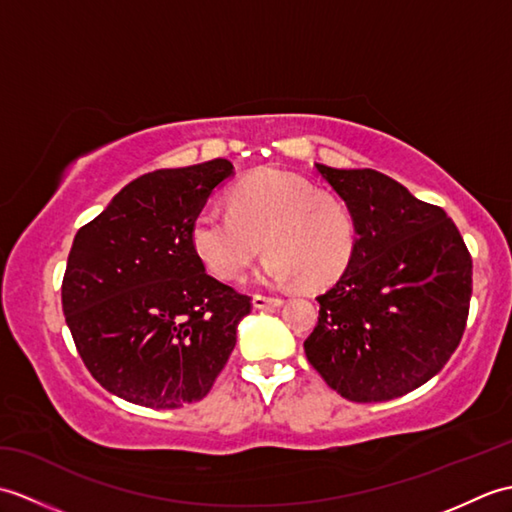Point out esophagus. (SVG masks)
<instances>
[{
	"mask_svg": "<svg viewBox=\"0 0 512 512\" xmlns=\"http://www.w3.org/2000/svg\"><path fill=\"white\" fill-rule=\"evenodd\" d=\"M281 303H284V299H279V297H264V295H255V297H253V306H255L257 310L279 308Z\"/></svg>",
	"mask_w": 512,
	"mask_h": 512,
	"instance_id": "esophagus-1",
	"label": "esophagus"
}]
</instances>
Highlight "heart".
<instances>
[{
    "instance_id": "1",
    "label": "heart",
    "mask_w": 512,
    "mask_h": 512,
    "mask_svg": "<svg viewBox=\"0 0 512 512\" xmlns=\"http://www.w3.org/2000/svg\"><path fill=\"white\" fill-rule=\"evenodd\" d=\"M354 222L341 200L281 169H259L228 193V211L206 206L191 224L195 255L222 281L246 275L270 250L257 281L264 286H328L354 253Z\"/></svg>"
}]
</instances>
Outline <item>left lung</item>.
<instances>
[{"label":"left lung","mask_w":512,"mask_h":512,"mask_svg":"<svg viewBox=\"0 0 512 512\" xmlns=\"http://www.w3.org/2000/svg\"><path fill=\"white\" fill-rule=\"evenodd\" d=\"M345 202L354 253L319 295V323L303 343L336 394L383 402L418 389L458 347L471 301V255L440 206L374 169L314 165Z\"/></svg>","instance_id":"obj_1"}]
</instances>
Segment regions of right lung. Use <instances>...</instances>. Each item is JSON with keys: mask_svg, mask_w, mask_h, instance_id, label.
<instances>
[{"mask_svg": "<svg viewBox=\"0 0 512 512\" xmlns=\"http://www.w3.org/2000/svg\"><path fill=\"white\" fill-rule=\"evenodd\" d=\"M233 176L224 158L145 173L76 233L63 314L110 394L176 409L209 394L226 365L250 299L204 273L191 224Z\"/></svg>", "mask_w": 512, "mask_h": 512, "instance_id": "obj_1", "label": "right lung"}]
</instances>
